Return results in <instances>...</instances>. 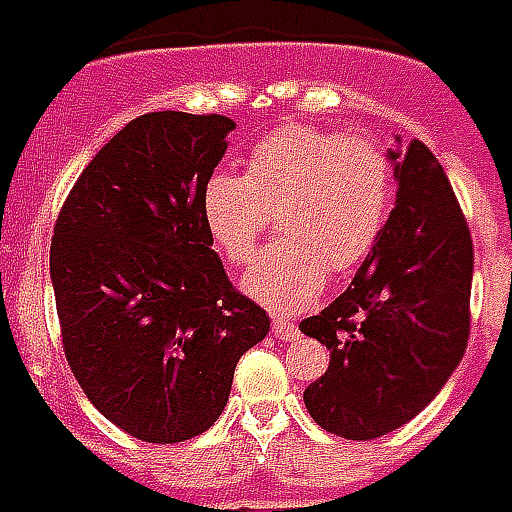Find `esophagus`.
I'll list each match as a JSON object with an SVG mask.
<instances>
[{
    "label": "esophagus",
    "instance_id": "1",
    "mask_svg": "<svg viewBox=\"0 0 512 512\" xmlns=\"http://www.w3.org/2000/svg\"><path fill=\"white\" fill-rule=\"evenodd\" d=\"M273 333L278 339H295V336H300L295 322H289L286 317H273Z\"/></svg>",
    "mask_w": 512,
    "mask_h": 512
}]
</instances>
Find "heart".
<instances>
[{"label":"heart","instance_id":"b5f03b06","mask_svg":"<svg viewBox=\"0 0 512 512\" xmlns=\"http://www.w3.org/2000/svg\"><path fill=\"white\" fill-rule=\"evenodd\" d=\"M394 201L386 151L314 126H286L253 148L245 176L215 173L201 212L212 245L248 264L275 217L278 242L242 278L250 300L278 314L308 308L328 273L355 270L378 245Z\"/></svg>","mask_w":512,"mask_h":512}]
</instances>
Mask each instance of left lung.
Here are the masks:
<instances>
[{"label":"left lung","instance_id":"1","mask_svg":"<svg viewBox=\"0 0 512 512\" xmlns=\"http://www.w3.org/2000/svg\"><path fill=\"white\" fill-rule=\"evenodd\" d=\"M389 159L397 201L378 245L331 306L300 322L331 350L328 372L303 402L322 430L350 441L411 422L469 342L474 248L452 184L422 140Z\"/></svg>","mask_w":512,"mask_h":512}]
</instances>
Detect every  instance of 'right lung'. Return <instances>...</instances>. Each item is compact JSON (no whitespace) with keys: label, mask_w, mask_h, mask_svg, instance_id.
Masks as SVG:
<instances>
[{"label":"right lung","mask_w":512,"mask_h":512,"mask_svg":"<svg viewBox=\"0 0 512 512\" xmlns=\"http://www.w3.org/2000/svg\"><path fill=\"white\" fill-rule=\"evenodd\" d=\"M226 115L148 112L101 148L54 223L52 270L68 366L112 424L148 444L206 433L242 353L270 331L212 250L201 198Z\"/></svg>","instance_id":"1"}]
</instances>
